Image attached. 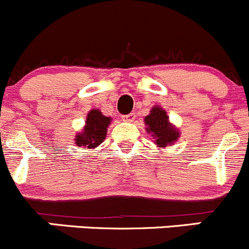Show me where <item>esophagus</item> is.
I'll use <instances>...</instances> for the list:
<instances>
[{"mask_svg":"<svg viewBox=\"0 0 249 249\" xmlns=\"http://www.w3.org/2000/svg\"><path fill=\"white\" fill-rule=\"evenodd\" d=\"M122 120H124V122H133L135 120V114L124 115V116H122Z\"/></svg>","mask_w":249,"mask_h":249,"instance_id":"34e87169","label":"esophagus"}]
</instances>
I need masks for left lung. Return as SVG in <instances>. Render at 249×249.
I'll use <instances>...</instances> for the list:
<instances>
[{
	"label": "left lung",
	"mask_w": 249,
	"mask_h": 249,
	"mask_svg": "<svg viewBox=\"0 0 249 249\" xmlns=\"http://www.w3.org/2000/svg\"><path fill=\"white\" fill-rule=\"evenodd\" d=\"M146 132L154 138V142L157 147H167L174 145L180 137V132L173 124L169 122V117L163 107L155 105L150 110V114L145 116Z\"/></svg>",
	"instance_id": "obj_1"
}]
</instances>
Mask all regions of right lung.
Returning <instances> with one entry per match:
<instances>
[{
	"mask_svg": "<svg viewBox=\"0 0 249 249\" xmlns=\"http://www.w3.org/2000/svg\"><path fill=\"white\" fill-rule=\"evenodd\" d=\"M111 117L102 114L98 109H92L87 114L83 129L75 135V144L86 149L99 146L107 138V127L111 124Z\"/></svg>",
	"mask_w": 249,
	"mask_h": 249,
	"instance_id": "add662e5",
	"label": "right lung"
}]
</instances>
